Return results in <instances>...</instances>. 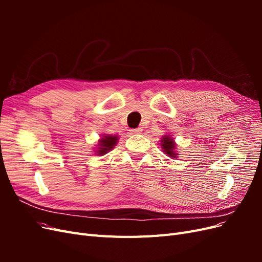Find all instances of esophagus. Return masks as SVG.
I'll use <instances>...</instances> for the list:
<instances>
[{
    "label": "esophagus",
    "mask_w": 262,
    "mask_h": 262,
    "mask_svg": "<svg viewBox=\"0 0 262 262\" xmlns=\"http://www.w3.org/2000/svg\"><path fill=\"white\" fill-rule=\"evenodd\" d=\"M142 131H143V130H142V128H137V129H132V130H131V132H132V133H134V134L141 133Z\"/></svg>",
    "instance_id": "34e87169"
}]
</instances>
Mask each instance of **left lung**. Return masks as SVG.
<instances>
[{"instance_id": "left-lung-1", "label": "left lung", "mask_w": 262, "mask_h": 262, "mask_svg": "<svg viewBox=\"0 0 262 262\" xmlns=\"http://www.w3.org/2000/svg\"><path fill=\"white\" fill-rule=\"evenodd\" d=\"M161 144H162V148L164 149V152L167 154L170 157H176V155H178L175 150L176 148V144H175V141H173L170 136H165L163 137L162 141H161Z\"/></svg>"}]
</instances>
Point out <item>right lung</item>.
<instances>
[{
  "instance_id": "add662e5",
  "label": "right lung",
  "mask_w": 262,
  "mask_h": 262,
  "mask_svg": "<svg viewBox=\"0 0 262 262\" xmlns=\"http://www.w3.org/2000/svg\"><path fill=\"white\" fill-rule=\"evenodd\" d=\"M118 137L117 136H106L104 138H101L99 143H98V149L96 152L98 153L97 155H104L108 153L109 150H112L114 146L117 144Z\"/></svg>"
}]
</instances>
